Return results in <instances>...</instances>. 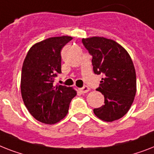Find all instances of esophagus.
I'll return each mask as SVG.
<instances>
[{
	"label": "esophagus",
	"mask_w": 154,
	"mask_h": 154,
	"mask_svg": "<svg viewBox=\"0 0 154 154\" xmlns=\"http://www.w3.org/2000/svg\"><path fill=\"white\" fill-rule=\"evenodd\" d=\"M79 90L81 93H87V92H88L90 91V88H88V86H84L83 88H80Z\"/></svg>",
	"instance_id": "esophagus-1"
}]
</instances>
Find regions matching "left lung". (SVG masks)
Masks as SVG:
<instances>
[{
    "instance_id": "1",
    "label": "left lung",
    "mask_w": 154,
    "mask_h": 154,
    "mask_svg": "<svg viewBox=\"0 0 154 154\" xmlns=\"http://www.w3.org/2000/svg\"><path fill=\"white\" fill-rule=\"evenodd\" d=\"M92 56L93 71L103 74L99 92L104 97V104L93 112L100 119L113 122L128 112L135 97L136 73L131 56L125 48L110 38L92 36L82 38Z\"/></svg>"
}]
</instances>
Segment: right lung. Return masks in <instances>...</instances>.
Here are the masks:
<instances>
[{
	"instance_id": "obj_1",
	"label": "right lung",
	"mask_w": 154,
	"mask_h": 154,
	"mask_svg": "<svg viewBox=\"0 0 154 154\" xmlns=\"http://www.w3.org/2000/svg\"><path fill=\"white\" fill-rule=\"evenodd\" d=\"M72 38L57 36L36 42L23 61L21 96L30 114L42 123L54 124L63 119L77 95L72 87L53 85L57 73H62V48Z\"/></svg>"
}]
</instances>
